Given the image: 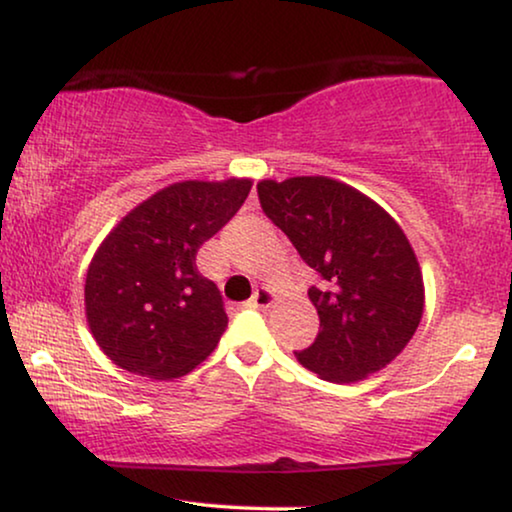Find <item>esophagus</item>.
<instances>
[{
  "label": "esophagus",
  "mask_w": 512,
  "mask_h": 512,
  "mask_svg": "<svg viewBox=\"0 0 512 512\" xmlns=\"http://www.w3.org/2000/svg\"><path fill=\"white\" fill-rule=\"evenodd\" d=\"M272 300H275V293H272L270 289H256L254 296L249 298V307H256V310H265V307L272 305Z\"/></svg>",
  "instance_id": "esophagus-1"
}]
</instances>
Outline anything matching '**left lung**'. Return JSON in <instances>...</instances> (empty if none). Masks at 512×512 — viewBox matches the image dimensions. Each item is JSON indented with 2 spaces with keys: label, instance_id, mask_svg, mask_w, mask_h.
<instances>
[{
  "label": "left lung",
  "instance_id": "1",
  "mask_svg": "<svg viewBox=\"0 0 512 512\" xmlns=\"http://www.w3.org/2000/svg\"><path fill=\"white\" fill-rule=\"evenodd\" d=\"M268 219L317 272L307 296L319 333L296 359L328 382H356L394 361L415 335L424 282L408 237L380 205L328 177L261 181Z\"/></svg>",
  "mask_w": 512,
  "mask_h": 512
}]
</instances>
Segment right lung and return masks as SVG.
I'll list each match as a JSON object with an SVG mask.
<instances>
[{"instance_id":"1","label":"right lung","mask_w":512,"mask_h":512,"mask_svg":"<svg viewBox=\"0 0 512 512\" xmlns=\"http://www.w3.org/2000/svg\"><path fill=\"white\" fill-rule=\"evenodd\" d=\"M249 191V179L181 181L144 200L107 235L86 275V317L116 366L170 380L214 352L228 314L195 256Z\"/></svg>"}]
</instances>
